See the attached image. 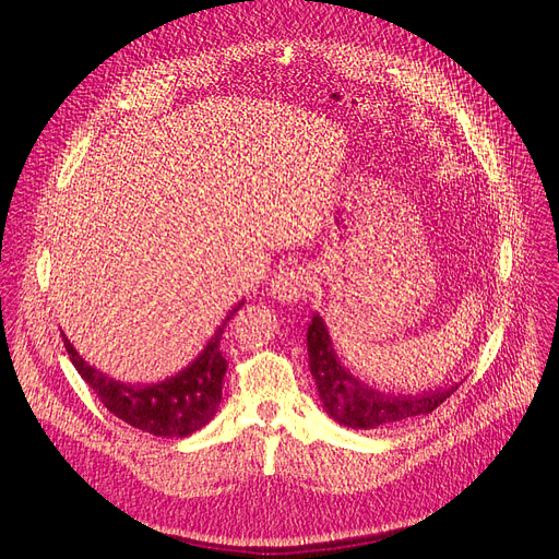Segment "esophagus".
Here are the masks:
<instances>
[{
    "instance_id": "obj_1",
    "label": "esophagus",
    "mask_w": 559,
    "mask_h": 559,
    "mask_svg": "<svg viewBox=\"0 0 559 559\" xmlns=\"http://www.w3.org/2000/svg\"><path fill=\"white\" fill-rule=\"evenodd\" d=\"M314 278L306 267H287L272 281V295L281 304H299L306 299Z\"/></svg>"
}]
</instances>
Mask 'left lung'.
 Instances as JSON below:
<instances>
[{"label":"left lung","instance_id":"8db88e82","mask_svg":"<svg viewBox=\"0 0 559 559\" xmlns=\"http://www.w3.org/2000/svg\"><path fill=\"white\" fill-rule=\"evenodd\" d=\"M308 358L310 373L317 383V392L326 413L346 428H383L392 424H401L419 415H430L435 407L442 405L460 385H451L444 390L424 392L417 396H392L383 394L356 376H350L335 356L324 319L312 314L308 324Z\"/></svg>","mask_w":559,"mask_h":559}]
</instances>
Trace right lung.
Listing matches in <instances>:
<instances>
[{"label": "right lung", "mask_w": 559, "mask_h": 559, "mask_svg": "<svg viewBox=\"0 0 559 559\" xmlns=\"http://www.w3.org/2000/svg\"><path fill=\"white\" fill-rule=\"evenodd\" d=\"M242 306L245 301L226 314L217 333L192 365L154 385H127L120 380H112L95 367L85 365L66 335L63 344L79 376L117 419L158 437H188L209 424L217 413L222 401V380L228 367L219 350V340L230 317Z\"/></svg>", "instance_id": "obj_1"}]
</instances>
